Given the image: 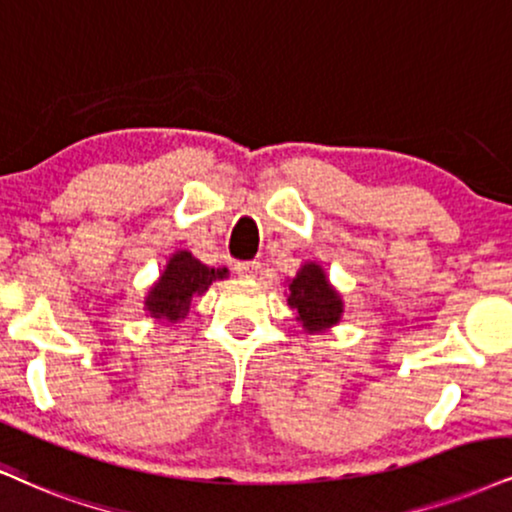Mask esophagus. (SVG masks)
I'll use <instances>...</instances> for the list:
<instances>
[{"label":"esophagus","mask_w":512,"mask_h":512,"mask_svg":"<svg viewBox=\"0 0 512 512\" xmlns=\"http://www.w3.org/2000/svg\"><path fill=\"white\" fill-rule=\"evenodd\" d=\"M236 274L243 276V279H255L257 272H260V262H236Z\"/></svg>","instance_id":"esophagus-1"}]
</instances>
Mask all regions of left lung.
I'll list each match as a JSON object with an SVG mask.
<instances>
[{"mask_svg": "<svg viewBox=\"0 0 512 512\" xmlns=\"http://www.w3.org/2000/svg\"><path fill=\"white\" fill-rule=\"evenodd\" d=\"M288 307L295 312V322L303 324L307 334H322L336 326L343 317V298L331 286L324 267L317 262L300 264L298 274L286 283Z\"/></svg>", "mask_w": 512, "mask_h": 512, "instance_id": "obj_1", "label": "left lung"}]
</instances>
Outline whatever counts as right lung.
<instances>
[{"instance_id": "right-lung-1", "label": "right lung", "mask_w": 512, "mask_h": 512, "mask_svg": "<svg viewBox=\"0 0 512 512\" xmlns=\"http://www.w3.org/2000/svg\"><path fill=\"white\" fill-rule=\"evenodd\" d=\"M229 279L226 267H207L195 260L193 252L176 250L166 262L164 272L145 295V312L155 322L176 324L188 315L190 300L202 295L214 281Z\"/></svg>"}]
</instances>
